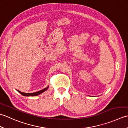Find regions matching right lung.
<instances>
[{"label": "right lung", "instance_id": "add662e5", "mask_svg": "<svg viewBox=\"0 0 128 128\" xmlns=\"http://www.w3.org/2000/svg\"><path fill=\"white\" fill-rule=\"evenodd\" d=\"M48 88H49V86H47V88H46L42 90H40L39 91H37V92H34V93H24V92H21V91H18V90H17V91L20 94L23 95V96H37V95L43 93V92H44L45 91L47 90Z\"/></svg>", "mask_w": 128, "mask_h": 128}]
</instances>
